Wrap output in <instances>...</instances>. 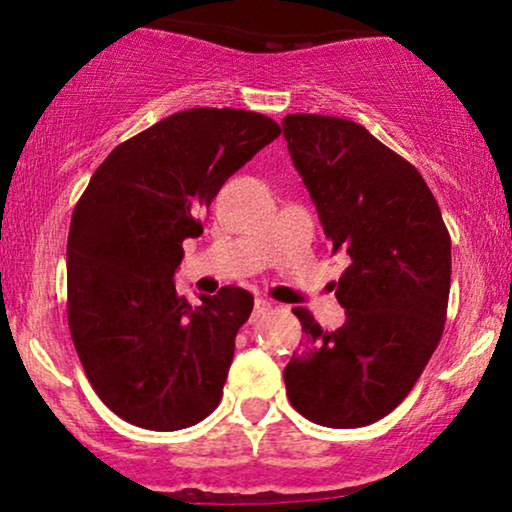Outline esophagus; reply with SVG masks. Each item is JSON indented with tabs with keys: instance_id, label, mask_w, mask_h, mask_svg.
<instances>
[{
	"instance_id": "esophagus-1",
	"label": "esophagus",
	"mask_w": 512,
	"mask_h": 512,
	"mask_svg": "<svg viewBox=\"0 0 512 512\" xmlns=\"http://www.w3.org/2000/svg\"><path fill=\"white\" fill-rule=\"evenodd\" d=\"M269 310H272V301H267V298H257L255 310H252V322L260 320V317L267 315Z\"/></svg>"
}]
</instances>
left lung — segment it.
<instances>
[{
  "label": "left lung",
  "mask_w": 512,
  "mask_h": 512,
  "mask_svg": "<svg viewBox=\"0 0 512 512\" xmlns=\"http://www.w3.org/2000/svg\"><path fill=\"white\" fill-rule=\"evenodd\" d=\"M281 125L325 236L351 257L337 284L339 330L293 310L305 342L284 368L286 395L313 424H375L402 404L440 342L450 233L419 170L363 125L305 113Z\"/></svg>",
  "instance_id": "obj_1"
}]
</instances>
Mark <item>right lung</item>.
Instances as JSON below:
<instances>
[{
	"label": "right lung",
	"instance_id": "1",
	"mask_svg": "<svg viewBox=\"0 0 512 512\" xmlns=\"http://www.w3.org/2000/svg\"><path fill=\"white\" fill-rule=\"evenodd\" d=\"M279 134L252 110H182L117 144L76 202L69 332L88 383L129 424L180 431L219 407L255 301L223 286L190 305L173 274L223 182Z\"/></svg>",
	"mask_w": 512,
	"mask_h": 512
}]
</instances>
